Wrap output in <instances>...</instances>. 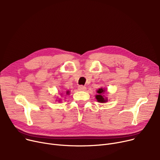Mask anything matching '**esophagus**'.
<instances>
[{
	"label": "esophagus",
	"instance_id": "34e87169",
	"mask_svg": "<svg viewBox=\"0 0 160 160\" xmlns=\"http://www.w3.org/2000/svg\"><path fill=\"white\" fill-rule=\"evenodd\" d=\"M78 89L79 91H85L86 89V87L84 86H79L78 87Z\"/></svg>",
	"mask_w": 160,
	"mask_h": 160
}]
</instances>
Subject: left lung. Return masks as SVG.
<instances>
[{
  "label": "left lung",
  "mask_w": 160,
  "mask_h": 160,
  "mask_svg": "<svg viewBox=\"0 0 160 160\" xmlns=\"http://www.w3.org/2000/svg\"><path fill=\"white\" fill-rule=\"evenodd\" d=\"M106 91V89L104 88H100L97 90V93L98 95H97L95 96L96 99L97 100V101L98 102H106L108 101L107 98H105L104 97V95H102V94Z\"/></svg>",
  "instance_id": "left-lung-1"
}]
</instances>
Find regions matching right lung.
<instances>
[{"instance_id": "right-lung-1", "label": "right lung", "mask_w": 160, "mask_h": 160, "mask_svg": "<svg viewBox=\"0 0 160 160\" xmlns=\"http://www.w3.org/2000/svg\"><path fill=\"white\" fill-rule=\"evenodd\" d=\"M68 94H69V91H67V95H68Z\"/></svg>"}]
</instances>
